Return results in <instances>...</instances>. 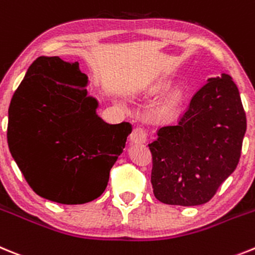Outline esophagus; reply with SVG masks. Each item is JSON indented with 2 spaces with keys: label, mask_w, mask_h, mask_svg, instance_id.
Instances as JSON below:
<instances>
[{
  "label": "esophagus",
  "mask_w": 255,
  "mask_h": 255,
  "mask_svg": "<svg viewBox=\"0 0 255 255\" xmlns=\"http://www.w3.org/2000/svg\"><path fill=\"white\" fill-rule=\"evenodd\" d=\"M129 138L132 143H144L147 139V134H146V130L143 128L136 127L130 133Z\"/></svg>",
  "instance_id": "34e87169"
}]
</instances>
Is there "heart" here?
<instances>
[{
  "mask_svg": "<svg viewBox=\"0 0 255 255\" xmlns=\"http://www.w3.org/2000/svg\"><path fill=\"white\" fill-rule=\"evenodd\" d=\"M178 104H179V98L178 95H174L173 98H170L169 100L161 104L160 107V116L164 117V118H170L178 111Z\"/></svg>",
  "mask_w": 255,
  "mask_h": 255,
  "instance_id": "1",
  "label": "heart"
}]
</instances>
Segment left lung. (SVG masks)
<instances>
[{
  "instance_id": "obj_1",
  "label": "left lung",
  "mask_w": 255,
  "mask_h": 255,
  "mask_svg": "<svg viewBox=\"0 0 255 255\" xmlns=\"http://www.w3.org/2000/svg\"><path fill=\"white\" fill-rule=\"evenodd\" d=\"M247 117L229 75L208 79L175 126H164L148 143L153 194L166 205L210 201L238 166Z\"/></svg>"
}]
</instances>
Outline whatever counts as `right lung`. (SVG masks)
I'll use <instances>...</instances> for the list:
<instances>
[{"label":"right lung","instance_id":"1","mask_svg":"<svg viewBox=\"0 0 255 255\" xmlns=\"http://www.w3.org/2000/svg\"><path fill=\"white\" fill-rule=\"evenodd\" d=\"M79 62L39 57L8 108V148L38 196L82 205L103 194L132 126L108 125L85 89Z\"/></svg>","mask_w":255,"mask_h":255}]
</instances>
